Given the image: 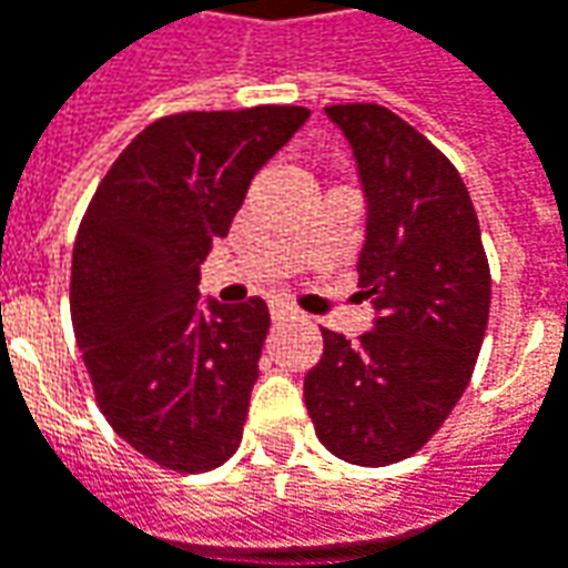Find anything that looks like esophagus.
Masks as SVG:
<instances>
[{"label": "esophagus", "instance_id": "34e87169", "mask_svg": "<svg viewBox=\"0 0 568 568\" xmlns=\"http://www.w3.org/2000/svg\"><path fill=\"white\" fill-rule=\"evenodd\" d=\"M270 316H273V320H288V316H295V307H288V304H273V307H270Z\"/></svg>", "mask_w": 568, "mask_h": 568}]
</instances>
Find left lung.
Returning <instances> with one entry per match:
<instances>
[{
    "label": "left lung",
    "mask_w": 568,
    "mask_h": 568,
    "mask_svg": "<svg viewBox=\"0 0 568 568\" xmlns=\"http://www.w3.org/2000/svg\"><path fill=\"white\" fill-rule=\"evenodd\" d=\"M366 199L357 273L376 307L357 342L323 329L304 376L316 438L342 460L416 454L469 385L491 307V270L457 168L382 105H329Z\"/></svg>",
    "instance_id": "8db88e82"
}]
</instances>
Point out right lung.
<instances>
[{
	"label": "right lung",
	"instance_id": "1",
	"mask_svg": "<svg viewBox=\"0 0 568 568\" xmlns=\"http://www.w3.org/2000/svg\"><path fill=\"white\" fill-rule=\"evenodd\" d=\"M307 118L298 105L161 118L123 149L83 214L73 335L111 429L168 469H214L242 442L270 311L261 298L202 311L199 280L254 173Z\"/></svg>",
	"mask_w": 568,
	"mask_h": 568
}]
</instances>
